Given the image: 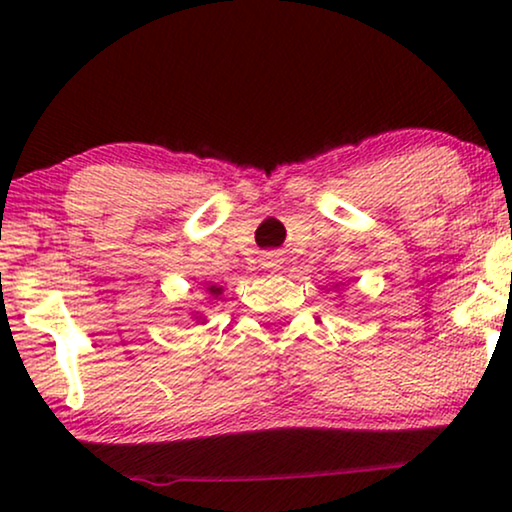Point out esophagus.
<instances>
[{
	"instance_id": "esophagus-1",
	"label": "esophagus",
	"mask_w": 512,
	"mask_h": 512,
	"mask_svg": "<svg viewBox=\"0 0 512 512\" xmlns=\"http://www.w3.org/2000/svg\"><path fill=\"white\" fill-rule=\"evenodd\" d=\"M279 263H282V261H279V258H277L275 254H268V256L263 258V265H265V268H277Z\"/></svg>"
}]
</instances>
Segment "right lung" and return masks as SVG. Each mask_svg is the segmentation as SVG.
<instances>
[{"mask_svg":"<svg viewBox=\"0 0 512 512\" xmlns=\"http://www.w3.org/2000/svg\"><path fill=\"white\" fill-rule=\"evenodd\" d=\"M209 293H212V296H219V293H221V289H219V286H209V289H207Z\"/></svg>","mask_w":512,"mask_h":512,"instance_id":"1","label":"right lung"}]
</instances>
